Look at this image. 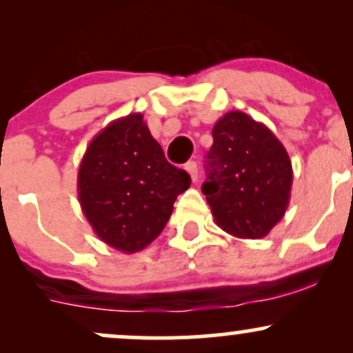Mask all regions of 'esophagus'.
<instances>
[{"label": "esophagus", "instance_id": "1", "mask_svg": "<svg viewBox=\"0 0 353 353\" xmlns=\"http://www.w3.org/2000/svg\"><path fill=\"white\" fill-rule=\"evenodd\" d=\"M185 171L189 172L190 179H192L194 182L197 181V163L196 161H189V163L185 164Z\"/></svg>", "mask_w": 353, "mask_h": 353}]
</instances>
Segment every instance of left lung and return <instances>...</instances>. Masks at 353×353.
<instances>
[{"label":"left lung","instance_id":"obj_1","mask_svg":"<svg viewBox=\"0 0 353 353\" xmlns=\"http://www.w3.org/2000/svg\"><path fill=\"white\" fill-rule=\"evenodd\" d=\"M212 137L202 192L214 221L234 237H265L289 208V154L265 124L241 111L222 116Z\"/></svg>","mask_w":353,"mask_h":353}]
</instances>
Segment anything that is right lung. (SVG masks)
<instances>
[{
	"label": "right lung",
	"instance_id": "right-lung-1",
	"mask_svg": "<svg viewBox=\"0 0 353 353\" xmlns=\"http://www.w3.org/2000/svg\"><path fill=\"white\" fill-rule=\"evenodd\" d=\"M189 174L165 161L141 112L109 123L88 145L78 171L81 209L104 244L143 250L163 232Z\"/></svg>",
	"mask_w": 353,
	"mask_h": 353
}]
</instances>
